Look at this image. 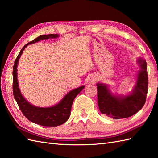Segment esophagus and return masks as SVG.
Returning a JSON list of instances; mask_svg holds the SVG:
<instances>
[{"mask_svg":"<svg viewBox=\"0 0 158 158\" xmlns=\"http://www.w3.org/2000/svg\"><path fill=\"white\" fill-rule=\"evenodd\" d=\"M97 81V77L94 75H92L89 77V83L90 84H94V83H95Z\"/></svg>","mask_w":158,"mask_h":158,"instance_id":"obj_1","label":"esophagus"}]
</instances>
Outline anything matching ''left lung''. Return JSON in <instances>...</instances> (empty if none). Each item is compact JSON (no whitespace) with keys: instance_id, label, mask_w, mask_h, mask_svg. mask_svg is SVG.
Instances as JSON below:
<instances>
[{"instance_id":"1","label":"left lung","mask_w":158,"mask_h":158,"mask_svg":"<svg viewBox=\"0 0 158 158\" xmlns=\"http://www.w3.org/2000/svg\"><path fill=\"white\" fill-rule=\"evenodd\" d=\"M139 71L136 85L127 96H114L106 85L97 83L98 103L100 111L113 119L127 118L143 108L148 90V74L145 60L139 59Z\"/></svg>"}]
</instances>
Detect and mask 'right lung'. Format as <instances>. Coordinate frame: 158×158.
Wrapping results in <instances>:
<instances>
[{
    "label": "right lung",
    "mask_w": 158,
    "mask_h": 158,
    "mask_svg": "<svg viewBox=\"0 0 158 158\" xmlns=\"http://www.w3.org/2000/svg\"><path fill=\"white\" fill-rule=\"evenodd\" d=\"M58 35H41L33 41L28 43L23 47L20 51L18 57L15 60L14 65L13 69V93L14 98L26 118L31 122L39 124L43 126H58L62 125L69 119L70 115L73 100L78 94L84 88L85 86H81L69 92L64 97V98L56 105L47 107V108H41L30 104L27 100L22 96L19 89L18 82V75H17V66H18V60L22 53L28 45L38 42L41 40H45L49 38H57Z\"/></svg>",
    "instance_id": "obj_1"
}]
</instances>
